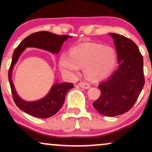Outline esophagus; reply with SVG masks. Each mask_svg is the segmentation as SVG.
Returning a JSON list of instances; mask_svg holds the SVG:
<instances>
[{
	"label": "esophagus",
	"mask_w": 152,
	"mask_h": 152,
	"mask_svg": "<svg viewBox=\"0 0 152 152\" xmlns=\"http://www.w3.org/2000/svg\"><path fill=\"white\" fill-rule=\"evenodd\" d=\"M78 86H79L80 87H81V88H85V89H88V88H89L91 87L89 83H86V82H84V81L80 82V83H78Z\"/></svg>",
	"instance_id": "esophagus-1"
}]
</instances>
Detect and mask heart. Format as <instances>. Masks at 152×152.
<instances>
[{
    "mask_svg": "<svg viewBox=\"0 0 152 152\" xmlns=\"http://www.w3.org/2000/svg\"><path fill=\"white\" fill-rule=\"evenodd\" d=\"M116 54L112 48L95 43H86L63 53L58 61L59 69L71 76L78 74L84 67L86 76L92 81L106 77L116 65Z\"/></svg>",
    "mask_w": 152,
    "mask_h": 152,
    "instance_id": "obj_1",
    "label": "heart"
}]
</instances>
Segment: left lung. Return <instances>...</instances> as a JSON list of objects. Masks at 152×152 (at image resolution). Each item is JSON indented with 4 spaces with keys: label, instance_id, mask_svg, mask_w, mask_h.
I'll return each mask as SVG.
<instances>
[{
    "label": "left lung",
    "instance_id": "left-lung-1",
    "mask_svg": "<svg viewBox=\"0 0 152 152\" xmlns=\"http://www.w3.org/2000/svg\"><path fill=\"white\" fill-rule=\"evenodd\" d=\"M117 52L118 69L98 87L99 98L93 106L101 114L115 116L127 112L137 102L144 87L143 56L133 41L122 35L109 34Z\"/></svg>",
    "mask_w": 152,
    "mask_h": 152
}]
</instances>
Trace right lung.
<instances>
[{
    "label": "right lung",
    "instance_id": "obj_1",
    "mask_svg": "<svg viewBox=\"0 0 152 152\" xmlns=\"http://www.w3.org/2000/svg\"><path fill=\"white\" fill-rule=\"evenodd\" d=\"M69 38H71V36L68 35L53 34L48 31H40L34 33L26 37L15 49L8 71V80L15 104L26 114L41 118L53 116L62 107L66 94L74 87V84L66 82L62 83H57L51 87L50 92L44 98L36 102H26L18 96L15 89L11 78L13 66L26 47H35L48 50L53 53H58L63 43Z\"/></svg>",
    "mask_w": 152,
    "mask_h": 152
}]
</instances>
